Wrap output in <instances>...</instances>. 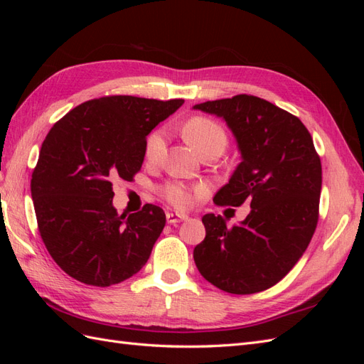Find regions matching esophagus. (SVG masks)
<instances>
[{"instance_id": "esophagus-1", "label": "esophagus", "mask_w": 364, "mask_h": 364, "mask_svg": "<svg viewBox=\"0 0 364 364\" xmlns=\"http://www.w3.org/2000/svg\"><path fill=\"white\" fill-rule=\"evenodd\" d=\"M185 220H188V215L178 214V213H167V223L170 225L181 223V222H185Z\"/></svg>"}]
</instances>
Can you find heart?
I'll use <instances>...</instances> for the list:
<instances>
[{
  "label": "heart",
  "mask_w": 364,
  "mask_h": 364,
  "mask_svg": "<svg viewBox=\"0 0 364 364\" xmlns=\"http://www.w3.org/2000/svg\"><path fill=\"white\" fill-rule=\"evenodd\" d=\"M183 135L190 144L202 153L209 147H223L228 142V135L225 129L220 126L217 121L208 117H193L183 126ZM167 138L162 129L153 130L146 139V158L151 162L158 161L165 150ZM205 193V186L194 185L186 186L181 182H171L164 186V197L168 203L176 208H188L194 197L202 196Z\"/></svg>",
  "instance_id": "b5f03b06"
}]
</instances>
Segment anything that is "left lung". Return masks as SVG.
<instances>
[{
    "label": "left lung",
    "mask_w": 364,
    "mask_h": 364,
    "mask_svg": "<svg viewBox=\"0 0 364 364\" xmlns=\"http://www.w3.org/2000/svg\"><path fill=\"white\" fill-rule=\"evenodd\" d=\"M194 109L222 117L238 142L241 162L214 203H250L249 215L228 228L206 214V237L194 247L202 277L232 294L273 287L310 245L318 220L322 164L302 121L264 98L240 94Z\"/></svg>",
    "instance_id": "1"
}]
</instances>
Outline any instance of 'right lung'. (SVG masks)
Here are the masks:
<instances>
[{
  "label": "right lung",
  "instance_id": "obj_1",
  "mask_svg": "<svg viewBox=\"0 0 364 364\" xmlns=\"http://www.w3.org/2000/svg\"><path fill=\"white\" fill-rule=\"evenodd\" d=\"M182 105V98H94L48 132L31 174V199L43 245L71 278L109 287L147 262L165 214L147 203L139 213L119 215L112 182L134 181L147 135Z\"/></svg>",
  "mask_w": 364,
  "mask_h": 364
}]
</instances>
